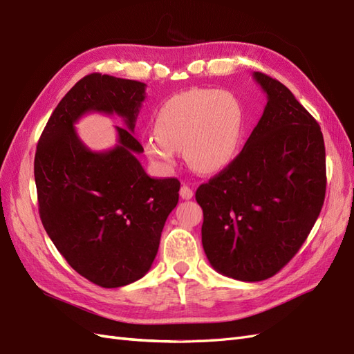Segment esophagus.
Masks as SVG:
<instances>
[{
  "mask_svg": "<svg viewBox=\"0 0 354 354\" xmlns=\"http://www.w3.org/2000/svg\"><path fill=\"white\" fill-rule=\"evenodd\" d=\"M180 196L183 199H192L194 196V189L187 186V185H183L180 187Z\"/></svg>",
  "mask_w": 354,
  "mask_h": 354,
  "instance_id": "esophagus-1",
  "label": "esophagus"
}]
</instances>
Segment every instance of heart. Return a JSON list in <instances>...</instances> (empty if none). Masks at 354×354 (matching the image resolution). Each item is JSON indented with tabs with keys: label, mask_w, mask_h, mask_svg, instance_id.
Segmentation results:
<instances>
[{
	"label": "heart",
	"mask_w": 354,
	"mask_h": 354,
	"mask_svg": "<svg viewBox=\"0 0 354 354\" xmlns=\"http://www.w3.org/2000/svg\"><path fill=\"white\" fill-rule=\"evenodd\" d=\"M244 129V111L234 93L192 89L174 95L155 114V136L142 138L150 162L174 168L177 150L199 174H214L236 156Z\"/></svg>",
	"instance_id": "obj_1"
}]
</instances>
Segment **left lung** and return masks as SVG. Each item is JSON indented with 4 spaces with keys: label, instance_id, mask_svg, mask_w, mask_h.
Wrapping results in <instances>:
<instances>
[{
    "label": "left lung",
    "instance_id": "left-lung-1",
    "mask_svg": "<svg viewBox=\"0 0 354 354\" xmlns=\"http://www.w3.org/2000/svg\"><path fill=\"white\" fill-rule=\"evenodd\" d=\"M266 93L261 120L243 150L196 189L203 245L213 268L262 281L298 253L326 194V153L317 120L283 83L256 71Z\"/></svg>",
    "mask_w": 354,
    "mask_h": 354
}]
</instances>
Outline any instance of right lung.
Returning a JSON list of instances; mask_svg holds the SVG:
<instances>
[{
	"label": "right lung",
	"instance_id": "obj_1",
	"mask_svg": "<svg viewBox=\"0 0 354 354\" xmlns=\"http://www.w3.org/2000/svg\"><path fill=\"white\" fill-rule=\"evenodd\" d=\"M146 84L93 73L61 100L38 140L34 160L38 212L55 247L74 271L101 288L140 280L153 263L168 214L178 203L177 178H151L136 155L132 132ZM89 111L118 112V146L86 148L73 123Z\"/></svg>",
	"mask_w": 354,
	"mask_h": 354
}]
</instances>
